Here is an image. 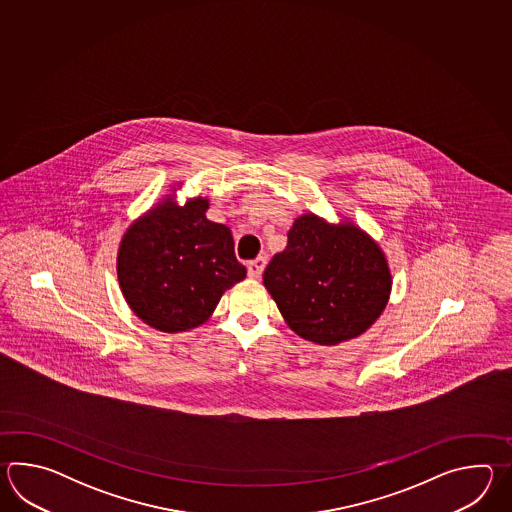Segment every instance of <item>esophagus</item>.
Returning <instances> with one entry per match:
<instances>
[{"mask_svg":"<svg viewBox=\"0 0 512 512\" xmlns=\"http://www.w3.org/2000/svg\"><path fill=\"white\" fill-rule=\"evenodd\" d=\"M263 269H265V260L263 258H256V260L249 261L247 274H249V278H252V280H258Z\"/></svg>","mask_w":512,"mask_h":512,"instance_id":"1","label":"esophagus"}]
</instances>
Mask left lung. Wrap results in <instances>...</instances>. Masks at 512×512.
<instances>
[{"instance_id":"1","label":"left lung","mask_w":512,"mask_h":512,"mask_svg":"<svg viewBox=\"0 0 512 512\" xmlns=\"http://www.w3.org/2000/svg\"><path fill=\"white\" fill-rule=\"evenodd\" d=\"M263 283L296 335L322 346L359 337L381 316L392 274L379 245L355 225L305 214Z\"/></svg>"}]
</instances>
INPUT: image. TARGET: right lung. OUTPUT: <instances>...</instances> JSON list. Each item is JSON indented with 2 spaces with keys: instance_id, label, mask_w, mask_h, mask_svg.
I'll return each mask as SVG.
<instances>
[{
  "instance_id": "add662e5",
  "label": "right lung",
  "mask_w": 512,
  "mask_h": 512,
  "mask_svg": "<svg viewBox=\"0 0 512 512\" xmlns=\"http://www.w3.org/2000/svg\"><path fill=\"white\" fill-rule=\"evenodd\" d=\"M208 199L177 207L172 197L135 221L120 241L117 274L133 313L166 333L207 322L221 294L247 269L229 227L208 221Z\"/></svg>"
}]
</instances>
